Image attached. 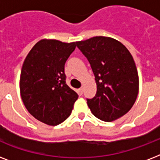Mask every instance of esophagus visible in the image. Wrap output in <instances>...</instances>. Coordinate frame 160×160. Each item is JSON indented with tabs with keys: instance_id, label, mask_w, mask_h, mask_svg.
Here are the masks:
<instances>
[{
	"instance_id": "esophagus-1",
	"label": "esophagus",
	"mask_w": 160,
	"mask_h": 160,
	"mask_svg": "<svg viewBox=\"0 0 160 160\" xmlns=\"http://www.w3.org/2000/svg\"><path fill=\"white\" fill-rule=\"evenodd\" d=\"M83 92H84V87H81L79 89V93H80V95H82Z\"/></svg>"
}]
</instances>
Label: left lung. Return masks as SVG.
I'll use <instances>...</instances> for the list:
<instances>
[{
  "mask_svg": "<svg viewBox=\"0 0 160 160\" xmlns=\"http://www.w3.org/2000/svg\"><path fill=\"white\" fill-rule=\"evenodd\" d=\"M95 75L97 92L87 105L103 121L119 119L129 111L139 93V75L130 52L115 39L95 36L77 41Z\"/></svg>",
  "mask_w": 160,
  "mask_h": 160,
  "instance_id": "obj_1",
  "label": "left lung"
}]
</instances>
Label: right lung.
Returning a JSON list of instances; mask_svg holds the SVG:
<instances>
[{
  "label": "right lung",
  "instance_id": "1",
  "mask_svg": "<svg viewBox=\"0 0 160 160\" xmlns=\"http://www.w3.org/2000/svg\"><path fill=\"white\" fill-rule=\"evenodd\" d=\"M76 42L43 39L24 60L20 92L29 113L48 125H58L70 116L77 93L65 83V64Z\"/></svg>",
  "mask_w": 160,
  "mask_h": 160
}]
</instances>
